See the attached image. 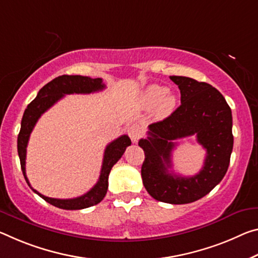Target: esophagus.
I'll use <instances>...</instances> for the list:
<instances>
[{
    "label": "esophagus",
    "mask_w": 258,
    "mask_h": 258,
    "mask_svg": "<svg viewBox=\"0 0 258 258\" xmlns=\"http://www.w3.org/2000/svg\"><path fill=\"white\" fill-rule=\"evenodd\" d=\"M142 133H144V132H142V128L137 124L132 125L128 128V134L131 137V140H132L133 142H138L139 139L142 137Z\"/></svg>",
    "instance_id": "obj_1"
}]
</instances>
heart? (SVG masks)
Returning <instances> with one entry per match:
<instances>
[{"instance_id": "obj_1", "label": "heart", "mask_w": 258, "mask_h": 258, "mask_svg": "<svg viewBox=\"0 0 258 258\" xmlns=\"http://www.w3.org/2000/svg\"><path fill=\"white\" fill-rule=\"evenodd\" d=\"M141 104L146 109H156L157 116L164 118L174 110L177 96L165 86L150 85L141 94Z\"/></svg>"}]
</instances>
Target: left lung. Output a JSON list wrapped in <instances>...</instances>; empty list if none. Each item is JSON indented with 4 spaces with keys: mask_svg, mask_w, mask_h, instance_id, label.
Here are the masks:
<instances>
[{
    "mask_svg": "<svg viewBox=\"0 0 258 258\" xmlns=\"http://www.w3.org/2000/svg\"><path fill=\"white\" fill-rule=\"evenodd\" d=\"M181 94V104L161 121L149 125L148 137L139 146L145 151L142 181L155 200L186 204L202 199L222 181L233 149L232 111L217 89L188 77L171 76ZM195 134L207 150L202 171L193 177L168 173L178 138Z\"/></svg>",
    "mask_w": 258,
    "mask_h": 258,
    "instance_id": "1",
    "label": "left lung"
}]
</instances>
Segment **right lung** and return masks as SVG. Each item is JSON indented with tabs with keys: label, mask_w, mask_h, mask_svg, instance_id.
<instances>
[{
	"label": "right lung",
	"mask_w": 258,
	"mask_h": 258,
	"mask_svg": "<svg viewBox=\"0 0 258 258\" xmlns=\"http://www.w3.org/2000/svg\"><path fill=\"white\" fill-rule=\"evenodd\" d=\"M105 88L101 78L83 77V76H59L51 80L50 83L44 85L40 89L35 99L27 105L25 112L23 114L22 125H20V132L18 134L17 148L18 156L20 159V166L24 174V178L27 182V185L31 187V183L26 177L25 161H26V148L30 136L33 131L36 121L39 120L41 114L46 112L47 110L52 107L57 101L64 97L65 94H89L94 92H99ZM131 146V139L127 136H121L116 140L107 146L104 150L103 163H102V169L100 173L99 181L87 193L78 196L75 199H52L44 196L34 188L32 190L38 194L40 198H42L44 201L50 203L51 206H55L59 209L65 210H80L85 208H89L100 203L104 199L108 190V178L109 173L111 171L112 166L119 161V158L125 153L126 148Z\"/></svg>",
	"instance_id": "add662e5"
}]
</instances>
